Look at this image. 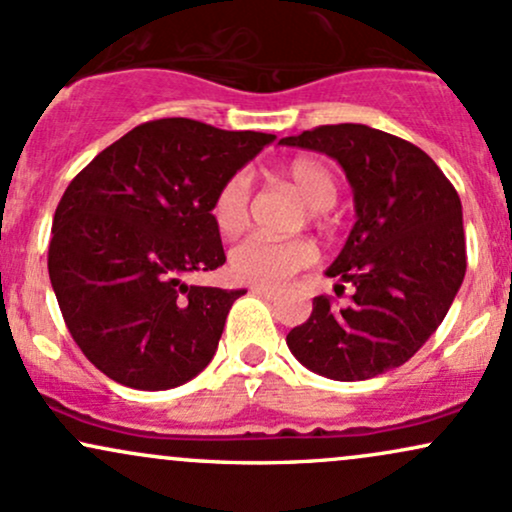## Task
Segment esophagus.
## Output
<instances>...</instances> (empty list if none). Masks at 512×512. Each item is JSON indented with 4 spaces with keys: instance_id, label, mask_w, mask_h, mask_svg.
<instances>
[{
    "instance_id": "34e87169",
    "label": "esophagus",
    "mask_w": 512,
    "mask_h": 512,
    "mask_svg": "<svg viewBox=\"0 0 512 512\" xmlns=\"http://www.w3.org/2000/svg\"><path fill=\"white\" fill-rule=\"evenodd\" d=\"M250 291L255 293V296L267 298V301H272V298H276V291H274V289H267V286H252Z\"/></svg>"
}]
</instances>
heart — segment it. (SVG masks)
Wrapping results in <instances>:
<instances>
[{
    "label": "heart",
    "instance_id": "obj_1",
    "mask_svg": "<svg viewBox=\"0 0 512 512\" xmlns=\"http://www.w3.org/2000/svg\"><path fill=\"white\" fill-rule=\"evenodd\" d=\"M281 178L303 199L317 219L337 202V180L320 161L298 156L281 168ZM211 219L221 236L236 238L250 221V187L245 175H231L211 202ZM315 245L305 238L276 240L252 236L231 250V269L240 281L252 286H279L315 262Z\"/></svg>",
    "mask_w": 512,
    "mask_h": 512
}]
</instances>
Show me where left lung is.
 Here are the masks:
<instances>
[{
  "label": "left lung",
  "instance_id": "left-lung-1",
  "mask_svg": "<svg viewBox=\"0 0 512 512\" xmlns=\"http://www.w3.org/2000/svg\"><path fill=\"white\" fill-rule=\"evenodd\" d=\"M281 144L327 154L354 190L356 223L327 276L356 289L346 308L317 296L286 337L317 375L356 383L407 363L448 315L464 272L462 204L433 158L366 125H322Z\"/></svg>",
  "mask_w": 512,
  "mask_h": 512
}]
</instances>
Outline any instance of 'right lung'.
<instances>
[{
	"label": "right lung",
	"instance_id": "1",
	"mask_svg": "<svg viewBox=\"0 0 512 512\" xmlns=\"http://www.w3.org/2000/svg\"><path fill=\"white\" fill-rule=\"evenodd\" d=\"M274 139L166 117L134 127L69 182L50 281L74 342L115 383L168 390L209 366L245 289L182 276L226 262L211 202Z\"/></svg>",
	"mask_w": 512,
	"mask_h": 512
}]
</instances>
